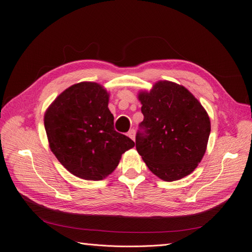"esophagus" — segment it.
<instances>
[{"label": "esophagus", "instance_id": "1", "mask_svg": "<svg viewBox=\"0 0 252 252\" xmlns=\"http://www.w3.org/2000/svg\"><path fill=\"white\" fill-rule=\"evenodd\" d=\"M127 135L129 136V138H130L131 140H135V130L134 129H130V130H129L128 132H127Z\"/></svg>", "mask_w": 252, "mask_h": 252}]
</instances>
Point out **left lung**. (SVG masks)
Segmentation results:
<instances>
[{"label":"left lung","mask_w":252,"mask_h":252,"mask_svg":"<svg viewBox=\"0 0 252 252\" xmlns=\"http://www.w3.org/2000/svg\"><path fill=\"white\" fill-rule=\"evenodd\" d=\"M144 120L135 147L149 170L166 182L191 173L205 155L210 119L197 98L183 85L158 81L140 90Z\"/></svg>","instance_id":"1"}]
</instances>
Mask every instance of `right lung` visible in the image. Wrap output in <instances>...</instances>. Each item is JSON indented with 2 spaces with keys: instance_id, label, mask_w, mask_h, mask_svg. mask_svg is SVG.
Here are the masks:
<instances>
[{
  "instance_id": "right-lung-1",
  "label": "right lung",
  "mask_w": 252,
  "mask_h": 252,
  "mask_svg": "<svg viewBox=\"0 0 252 252\" xmlns=\"http://www.w3.org/2000/svg\"><path fill=\"white\" fill-rule=\"evenodd\" d=\"M109 93L95 82L73 84L45 111L44 125L52 154L71 174L101 181L117 168L134 142L113 128Z\"/></svg>"
}]
</instances>
